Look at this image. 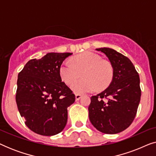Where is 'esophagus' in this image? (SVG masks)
Segmentation results:
<instances>
[{"label": "esophagus", "mask_w": 156, "mask_h": 156, "mask_svg": "<svg viewBox=\"0 0 156 156\" xmlns=\"http://www.w3.org/2000/svg\"><path fill=\"white\" fill-rule=\"evenodd\" d=\"M82 96L81 94H76L75 95V97H76V101H78V100H80L81 98H82Z\"/></svg>", "instance_id": "34e87169"}]
</instances>
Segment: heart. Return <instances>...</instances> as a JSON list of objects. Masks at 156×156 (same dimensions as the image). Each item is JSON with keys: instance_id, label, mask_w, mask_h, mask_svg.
Instances as JSON below:
<instances>
[{"instance_id": "b5f03b06", "label": "heart", "mask_w": 156, "mask_h": 156, "mask_svg": "<svg viewBox=\"0 0 156 156\" xmlns=\"http://www.w3.org/2000/svg\"><path fill=\"white\" fill-rule=\"evenodd\" d=\"M83 76V80L75 82ZM59 74L62 80L76 94H84L98 89H104L112 82L114 76V67L109 61L101 59L99 55L87 52L73 59V62L66 60L59 68Z\"/></svg>"}]
</instances>
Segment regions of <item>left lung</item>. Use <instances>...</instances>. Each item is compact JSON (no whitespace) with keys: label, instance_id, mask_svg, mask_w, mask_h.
<instances>
[{"label":"left lung","instance_id":"left-lung-1","mask_svg":"<svg viewBox=\"0 0 156 156\" xmlns=\"http://www.w3.org/2000/svg\"><path fill=\"white\" fill-rule=\"evenodd\" d=\"M106 55L114 67L109 87L91 97L89 120L98 131L106 134L120 133L135 119L141 90L140 78L127 57L113 49H96Z\"/></svg>","mask_w":156,"mask_h":156}]
</instances>
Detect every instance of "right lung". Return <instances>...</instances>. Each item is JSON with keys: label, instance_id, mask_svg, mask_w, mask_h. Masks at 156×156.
<instances>
[{"label": "right lung", "instance_id": "obj_1", "mask_svg": "<svg viewBox=\"0 0 156 156\" xmlns=\"http://www.w3.org/2000/svg\"><path fill=\"white\" fill-rule=\"evenodd\" d=\"M72 53L50 52L28 61L19 72L16 99L21 116L32 131L50 136L60 133L67 121V107L75 95L62 82L59 68Z\"/></svg>", "mask_w": 156, "mask_h": 156}]
</instances>
